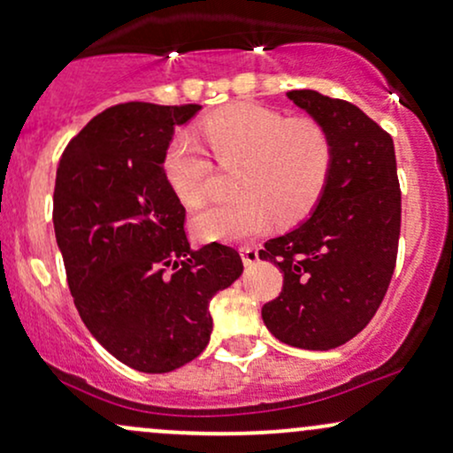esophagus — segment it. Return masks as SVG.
Returning <instances> with one entry per match:
<instances>
[{
    "label": "esophagus",
    "mask_w": 453,
    "mask_h": 453,
    "mask_svg": "<svg viewBox=\"0 0 453 453\" xmlns=\"http://www.w3.org/2000/svg\"><path fill=\"white\" fill-rule=\"evenodd\" d=\"M241 256H242L244 266H253V264L259 262V249L257 247H242Z\"/></svg>",
    "instance_id": "esophagus-1"
}]
</instances>
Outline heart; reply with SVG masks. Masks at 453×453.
<instances>
[{
	"label": "heart",
	"instance_id": "obj_1",
	"mask_svg": "<svg viewBox=\"0 0 453 453\" xmlns=\"http://www.w3.org/2000/svg\"><path fill=\"white\" fill-rule=\"evenodd\" d=\"M200 136L223 168H234L238 197L191 219L202 241H242L277 217L294 223L313 211L332 168L330 134L315 119H285L253 104H232L200 123ZM170 187L187 206L206 200L212 164L191 138L176 136L164 155Z\"/></svg>",
	"mask_w": 453,
	"mask_h": 453
}]
</instances>
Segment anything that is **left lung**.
<instances>
[{
	"label": "left lung",
	"instance_id": "1",
	"mask_svg": "<svg viewBox=\"0 0 453 453\" xmlns=\"http://www.w3.org/2000/svg\"><path fill=\"white\" fill-rule=\"evenodd\" d=\"M288 97L330 134L332 168L309 219L259 251L283 273V289L264 304L262 319L285 345L327 351L366 327L392 280L396 155L392 136L353 104L311 89Z\"/></svg>",
	"mask_w": 453,
	"mask_h": 453
}]
</instances>
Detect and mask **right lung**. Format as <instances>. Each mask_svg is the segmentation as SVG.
Listing matches in <instances>:
<instances>
[{"label": "right lung", "mask_w": 453, "mask_h": 453, "mask_svg": "<svg viewBox=\"0 0 453 453\" xmlns=\"http://www.w3.org/2000/svg\"><path fill=\"white\" fill-rule=\"evenodd\" d=\"M202 106L117 104L59 159L53 223L78 315L140 372H170L206 349L209 303L242 274L236 249L189 247L185 206L164 173L174 127Z\"/></svg>", "instance_id": "right-lung-1"}]
</instances>
